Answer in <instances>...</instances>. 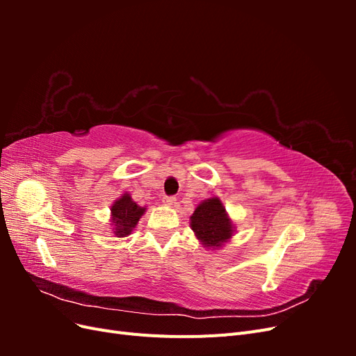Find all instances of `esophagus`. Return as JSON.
Segmentation results:
<instances>
[{
	"label": "esophagus",
	"instance_id": "obj_1",
	"mask_svg": "<svg viewBox=\"0 0 356 356\" xmlns=\"http://www.w3.org/2000/svg\"><path fill=\"white\" fill-rule=\"evenodd\" d=\"M163 203L166 204V207H174V204L177 203V199L172 197V196H165L163 197Z\"/></svg>",
	"mask_w": 356,
	"mask_h": 356
}]
</instances>
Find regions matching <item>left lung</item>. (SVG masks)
I'll return each mask as SVG.
<instances>
[{"label": "left lung", "instance_id": "left-lung-1", "mask_svg": "<svg viewBox=\"0 0 356 356\" xmlns=\"http://www.w3.org/2000/svg\"><path fill=\"white\" fill-rule=\"evenodd\" d=\"M190 227L208 250H218L234 233V225L218 197H211L197 204L190 217Z\"/></svg>", "mask_w": 356, "mask_h": 356}]
</instances>
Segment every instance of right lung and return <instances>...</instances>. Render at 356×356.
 Instances as JSON below:
<instances>
[{
    "label": "right lung",
    "mask_w": 356,
    "mask_h": 356,
    "mask_svg": "<svg viewBox=\"0 0 356 356\" xmlns=\"http://www.w3.org/2000/svg\"><path fill=\"white\" fill-rule=\"evenodd\" d=\"M145 209L147 208H141L136 204L129 193H124L122 197H118L111 207V225L117 238H126L131 234Z\"/></svg>",
    "instance_id": "1"
}]
</instances>
